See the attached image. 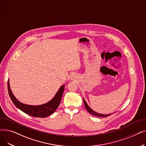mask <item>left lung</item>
<instances>
[{
    "mask_svg": "<svg viewBox=\"0 0 146 146\" xmlns=\"http://www.w3.org/2000/svg\"><path fill=\"white\" fill-rule=\"evenodd\" d=\"M83 102H84V104H85V108L86 109V110L90 113H91L92 115H95V116H97V117H108L109 115H111V113H110V114H101V113H97L96 112H95L94 110H92L90 107L88 106V105L87 104V103L86 102L85 99H83Z\"/></svg>",
    "mask_w": 146,
    "mask_h": 146,
    "instance_id": "left-lung-1",
    "label": "left lung"
}]
</instances>
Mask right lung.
<instances>
[{"mask_svg": "<svg viewBox=\"0 0 146 146\" xmlns=\"http://www.w3.org/2000/svg\"><path fill=\"white\" fill-rule=\"evenodd\" d=\"M7 89H8L9 95L12 101L18 108L32 117L45 118L54 112L58 107L64 90V85H62L60 87L54 97L50 102L43 105L36 106L24 104L17 100L10 89L9 80L7 81Z\"/></svg>", "mask_w": 146, "mask_h": 146, "instance_id": "obj_1", "label": "right lung"}]
</instances>
